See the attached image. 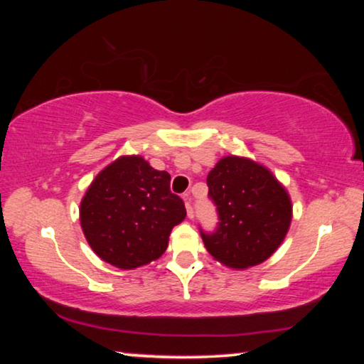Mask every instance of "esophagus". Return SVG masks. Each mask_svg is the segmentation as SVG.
I'll return each instance as SVG.
<instances>
[{
  "mask_svg": "<svg viewBox=\"0 0 364 364\" xmlns=\"http://www.w3.org/2000/svg\"><path fill=\"white\" fill-rule=\"evenodd\" d=\"M183 200H186L187 217H188V218H193V208H192V198H191V193H183Z\"/></svg>",
  "mask_w": 364,
  "mask_h": 364,
  "instance_id": "1",
  "label": "esophagus"
}]
</instances>
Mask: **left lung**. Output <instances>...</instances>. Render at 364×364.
<instances>
[{"instance_id": "left-lung-1", "label": "left lung", "mask_w": 364, "mask_h": 364, "mask_svg": "<svg viewBox=\"0 0 364 364\" xmlns=\"http://www.w3.org/2000/svg\"><path fill=\"white\" fill-rule=\"evenodd\" d=\"M207 186L220 218L215 233H202L207 252L233 270L268 260L291 223L285 186L270 168L240 156L222 157L208 172Z\"/></svg>"}]
</instances>
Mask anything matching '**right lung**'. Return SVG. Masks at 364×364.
Returning <instances> with one entry per match:
<instances>
[{
    "mask_svg": "<svg viewBox=\"0 0 364 364\" xmlns=\"http://www.w3.org/2000/svg\"><path fill=\"white\" fill-rule=\"evenodd\" d=\"M171 176L141 156H121L94 177L79 205V220L92 252L121 270L157 260L172 228L186 218Z\"/></svg>",
    "mask_w": 364,
    "mask_h": 364,
    "instance_id": "1",
    "label": "right lung"
}]
</instances>
